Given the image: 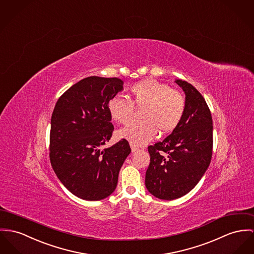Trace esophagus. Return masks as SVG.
Returning a JSON list of instances; mask_svg holds the SVG:
<instances>
[{
  "label": "esophagus",
  "mask_w": 254,
  "mask_h": 254,
  "mask_svg": "<svg viewBox=\"0 0 254 254\" xmlns=\"http://www.w3.org/2000/svg\"><path fill=\"white\" fill-rule=\"evenodd\" d=\"M130 148H131V152H132V153H135L137 150H138V147H136V146L133 145V144H131V143H130Z\"/></svg>",
  "instance_id": "1"
}]
</instances>
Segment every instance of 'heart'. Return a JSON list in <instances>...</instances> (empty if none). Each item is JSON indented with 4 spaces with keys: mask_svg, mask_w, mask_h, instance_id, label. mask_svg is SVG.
Returning <instances> with one entry per match:
<instances>
[{
    "mask_svg": "<svg viewBox=\"0 0 254 254\" xmlns=\"http://www.w3.org/2000/svg\"><path fill=\"white\" fill-rule=\"evenodd\" d=\"M132 100L116 96L107 104L111 118L119 124L127 125L133 117L134 106L143 110L142 121L134 122L119 131V136L135 146H142L160 133L173 131L181 123L186 110L184 96L168 85L156 79H145L131 88Z\"/></svg>",
    "mask_w": 254,
    "mask_h": 254,
    "instance_id": "1",
    "label": "heart"
}]
</instances>
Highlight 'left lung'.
<instances>
[{
	"label": "left lung",
	"instance_id": "1",
	"mask_svg": "<svg viewBox=\"0 0 254 254\" xmlns=\"http://www.w3.org/2000/svg\"><path fill=\"white\" fill-rule=\"evenodd\" d=\"M175 82L186 95L184 117L170 135L148 147L151 161L145 185L162 200L189 193L208 169L213 153V120L205 99L187 81Z\"/></svg>",
	"mask_w": 254,
	"mask_h": 254
}]
</instances>
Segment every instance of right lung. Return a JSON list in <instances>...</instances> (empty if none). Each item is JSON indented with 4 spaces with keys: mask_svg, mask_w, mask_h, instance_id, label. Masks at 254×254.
<instances>
[{
    "mask_svg": "<svg viewBox=\"0 0 254 254\" xmlns=\"http://www.w3.org/2000/svg\"><path fill=\"white\" fill-rule=\"evenodd\" d=\"M123 90L121 79L90 76L71 86L55 105L51 165L61 183L81 199L98 201L113 193L131 152L126 139L103 148L114 130L107 104Z\"/></svg>",
    "mask_w": 254,
    "mask_h": 254,
    "instance_id": "right-lung-1",
    "label": "right lung"
}]
</instances>
